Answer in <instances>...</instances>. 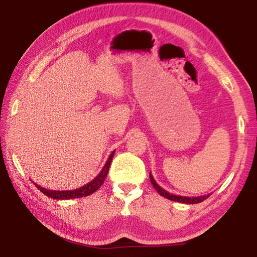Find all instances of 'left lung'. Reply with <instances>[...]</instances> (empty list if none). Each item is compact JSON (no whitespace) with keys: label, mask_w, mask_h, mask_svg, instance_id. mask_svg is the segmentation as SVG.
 Masks as SVG:
<instances>
[{"label":"left lung","mask_w":257,"mask_h":257,"mask_svg":"<svg viewBox=\"0 0 257 257\" xmlns=\"http://www.w3.org/2000/svg\"><path fill=\"white\" fill-rule=\"evenodd\" d=\"M150 180H151V184L153 185V187L157 189V192L159 193L161 196H164V198H166V199H170V200H172V201L182 202V203H191V205H193V203L202 202L203 200H206L209 196V194H208V195H203V196H196V198H188V196L173 195V194H171V193H168V192L165 191V189L161 188L160 186L157 184L156 180H154L152 174H151V173H150Z\"/></svg>","instance_id":"obj_1"}]
</instances>
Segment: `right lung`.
Listing matches in <instances>:
<instances>
[{
  "mask_svg": "<svg viewBox=\"0 0 257 257\" xmlns=\"http://www.w3.org/2000/svg\"><path fill=\"white\" fill-rule=\"evenodd\" d=\"M114 152L115 151H113V152L111 153V156L108 157L106 164H105L103 170L100 171V173L98 174L92 181H90L89 184L83 186V187L73 189V191H50V189H45L43 187H41V186L35 184V182H34V185L36 186V187L40 189L42 193H44L45 195L49 196V198L57 199V200H69V199L83 198V196H87V195L92 194V193L96 192L97 189L104 184L105 178H106V175L108 173V168H110V165H111V161H112V158H113Z\"/></svg>",
  "mask_w": 257,
  "mask_h": 257,
  "instance_id": "add662e5",
  "label": "right lung"
}]
</instances>
